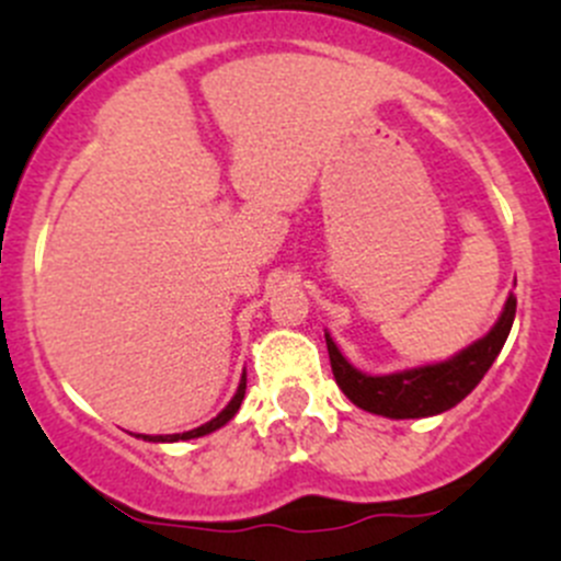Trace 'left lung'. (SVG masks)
Listing matches in <instances>:
<instances>
[{
	"mask_svg": "<svg viewBox=\"0 0 561 561\" xmlns=\"http://www.w3.org/2000/svg\"><path fill=\"white\" fill-rule=\"evenodd\" d=\"M516 320V298L507 296L502 314L491 325L485 336L467 344L456 355L434 364L410 366V369L388 371V375H366L358 366L350 364L331 333L325 331L328 358H331L333 377L342 393L360 410L371 415L390 417V421H407V417H432L448 412L458 401L467 399L485 371L502 353Z\"/></svg>",
	"mask_w": 561,
	"mask_h": 561,
	"instance_id": "obj_1",
	"label": "left lung"
}]
</instances>
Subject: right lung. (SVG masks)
Segmentation results:
<instances>
[{
	"mask_svg": "<svg viewBox=\"0 0 561 561\" xmlns=\"http://www.w3.org/2000/svg\"><path fill=\"white\" fill-rule=\"evenodd\" d=\"M244 393H247V371H244V375H241V382H239V390H236V396L228 401V407H225V410L219 412L217 417H211V421L203 423V426L190 428V432H181V434H157V437H151V434H138V439H146V443H181V439L206 437V434L217 432V428H222L225 423L233 421V415H236V412H239L241 401H244Z\"/></svg>",
	"mask_w": 561,
	"mask_h": 561,
	"instance_id": "1",
	"label": "right lung"
}]
</instances>
